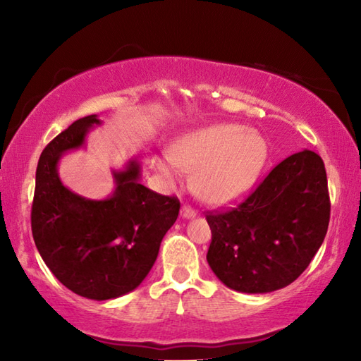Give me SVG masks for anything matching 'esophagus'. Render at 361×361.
Returning a JSON list of instances; mask_svg holds the SVG:
<instances>
[{"label": "esophagus", "mask_w": 361, "mask_h": 361, "mask_svg": "<svg viewBox=\"0 0 361 361\" xmlns=\"http://www.w3.org/2000/svg\"><path fill=\"white\" fill-rule=\"evenodd\" d=\"M197 216V212H195V209L194 208H190V206H188V204H185L181 208V217L183 219H194Z\"/></svg>", "instance_id": "1"}]
</instances>
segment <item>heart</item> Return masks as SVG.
<instances>
[{"label": "heart", "mask_w": 361, "mask_h": 361, "mask_svg": "<svg viewBox=\"0 0 361 361\" xmlns=\"http://www.w3.org/2000/svg\"><path fill=\"white\" fill-rule=\"evenodd\" d=\"M268 159L262 136L239 124H216L181 136L171 157L155 161L169 181L180 176L178 167L194 172V189L202 200L225 204L255 186Z\"/></svg>", "instance_id": "heart-1"}]
</instances>
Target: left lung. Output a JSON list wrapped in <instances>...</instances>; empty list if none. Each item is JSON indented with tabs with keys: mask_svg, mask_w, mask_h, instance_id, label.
<instances>
[{
	"mask_svg": "<svg viewBox=\"0 0 361 361\" xmlns=\"http://www.w3.org/2000/svg\"><path fill=\"white\" fill-rule=\"evenodd\" d=\"M329 219L323 159L312 150L298 152L235 208L206 214L212 233L206 259L229 288L242 293L279 290L309 267Z\"/></svg>",
	"mask_w": 361,
	"mask_h": 361,
	"instance_id": "obj_1",
	"label": "left lung"
}]
</instances>
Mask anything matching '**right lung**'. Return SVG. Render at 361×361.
<instances>
[{
    "label": "right lung",
    "mask_w": 361,
    "mask_h": 361,
    "mask_svg": "<svg viewBox=\"0 0 361 361\" xmlns=\"http://www.w3.org/2000/svg\"><path fill=\"white\" fill-rule=\"evenodd\" d=\"M94 124H101L96 114L78 119L42 152L30 226L52 274L75 295L105 301L135 290L149 274L161 240L178 217L180 202L142 186L136 159L113 172L116 189L105 200L65 188L59 159L82 147Z\"/></svg>",
    "instance_id": "right-lung-1"
}]
</instances>
